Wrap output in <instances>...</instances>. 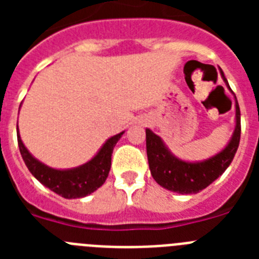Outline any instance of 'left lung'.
I'll list each match as a JSON object with an SVG mask.
<instances>
[{
    "instance_id": "1",
    "label": "left lung",
    "mask_w": 259,
    "mask_h": 259,
    "mask_svg": "<svg viewBox=\"0 0 259 259\" xmlns=\"http://www.w3.org/2000/svg\"><path fill=\"white\" fill-rule=\"evenodd\" d=\"M219 70L224 83L231 91L223 71L222 68ZM235 107H236V125L230 143L222 152L205 161L187 162L175 157L164 145L161 137L150 131L149 128H146V154H148V162H149L153 179L163 188L180 194L198 193L209 187L214 180L218 179L227 170L239 148L241 123H240V107L236 97H235Z\"/></svg>"
}]
</instances>
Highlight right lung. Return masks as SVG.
<instances>
[{
    "mask_svg": "<svg viewBox=\"0 0 259 259\" xmlns=\"http://www.w3.org/2000/svg\"><path fill=\"white\" fill-rule=\"evenodd\" d=\"M123 134L124 131L110 137L101 146V149L98 150L97 154L87 163L67 170H57L36 159L28 152L20 139L19 130L17 128L20 154L26 166L28 167L29 172L50 191L56 192L57 194L68 200L85 197L104 184L111 167V154L114 146Z\"/></svg>",
    "mask_w": 259,
    "mask_h": 259,
    "instance_id": "add662e5",
    "label": "right lung"
}]
</instances>
